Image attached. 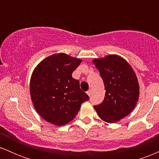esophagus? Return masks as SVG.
Wrapping results in <instances>:
<instances>
[{
	"label": "esophagus",
	"instance_id": "obj_1",
	"mask_svg": "<svg viewBox=\"0 0 159 159\" xmlns=\"http://www.w3.org/2000/svg\"><path fill=\"white\" fill-rule=\"evenodd\" d=\"M87 94L89 96H91V94H92V90H89L87 91Z\"/></svg>",
	"mask_w": 159,
	"mask_h": 159
}]
</instances>
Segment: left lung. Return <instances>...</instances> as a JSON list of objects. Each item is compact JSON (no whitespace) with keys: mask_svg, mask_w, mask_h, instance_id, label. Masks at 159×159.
Here are the masks:
<instances>
[{"mask_svg":"<svg viewBox=\"0 0 159 159\" xmlns=\"http://www.w3.org/2000/svg\"><path fill=\"white\" fill-rule=\"evenodd\" d=\"M93 63L99 71L106 90L105 99L94 108L104 121L116 123L135 107L139 97L136 75L129 63L118 55L94 59Z\"/></svg>","mask_w":159,"mask_h":159,"instance_id":"left-lung-1","label":"left lung"}]
</instances>
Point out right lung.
Returning a JSON list of instances; mask_svg holds the SVG:
<instances>
[{"label":"right lung","instance_id":"obj_1","mask_svg":"<svg viewBox=\"0 0 159 159\" xmlns=\"http://www.w3.org/2000/svg\"><path fill=\"white\" fill-rule=\"evenodd\" d=\"M81 61L63 53L40 62L30 78V93L36 111L43 119L63 125L75 117L89 96L72 74Z\"/></svg>","mask_w":159,"mask_h":159}]
</instances>
